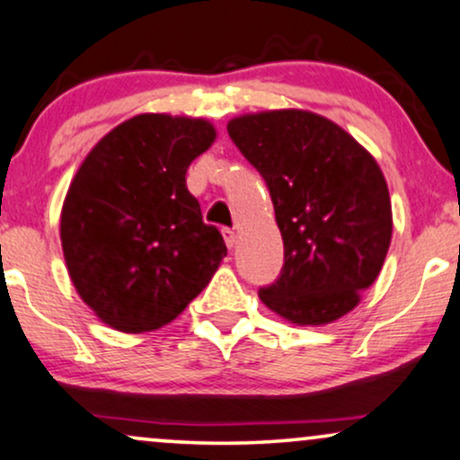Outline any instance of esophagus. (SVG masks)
Listing matches in <instances>:
<instances>
[{
	"instance_id": "obj_1",
	"label": "esophagus",
	"mask_w": 460,
	"mask_h": 460,
	"mask_svg": "<svg viewBox=\"0 0 460 460\" xmlns=\"http://www.w3.org/2000/svg\"><path fill=\"white\" fill-rule=\"evenodd\" d=\"M221 234H224V241H226V245L230 247H234V243H236V234H234V230H230V228H224L221 230Z\"/></svg>"
}]
</instances>
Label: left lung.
<instances>
[{"mask_svg": "<svg viewBox=\"0 0 460 460\" xmlns=\"http://www.w3.org/2000/svg\"><path fill=\"white\" fill-rule=\"evenodd\" d=\"M228 133L267 182L284 239L282 275L261 301L304 327L349 314L392 243L390 191L375 156L305 110L245 113Z\"/></svg>", "mask_w": 460, "mask_h": 460, "instance_id": "1", "label": "left lung"}]
</instances>
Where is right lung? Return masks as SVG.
<instances>
[{
    "instance_id": "obj_1",
    "label": "right lung",
    "mask_w": 460,
    "mask_h": 460,
    "mask_svg": "<svg viewBox=\"0 0 460 460\" xmlns=\"http://www.w3.org/2000/svg\"><path fill=\"white\" fill-rule=\"evenodd\" d=\"M215 137L202 118L139 113L79 165L59 239L75 290L111 329L144 333L172 323L228 253L185 181Z\"/></svg>"
}]
</instances>
